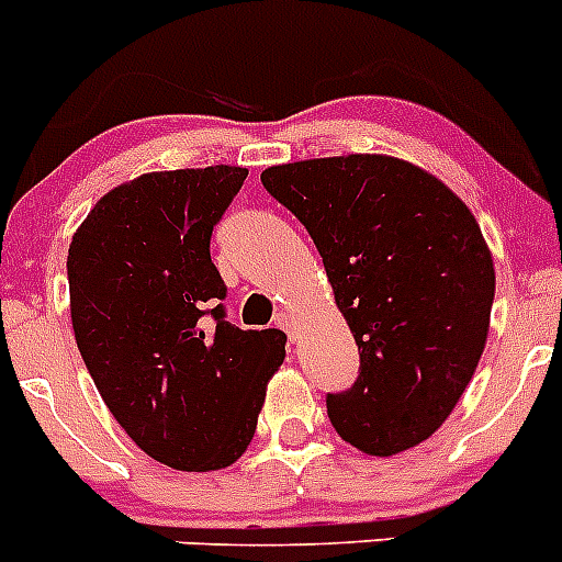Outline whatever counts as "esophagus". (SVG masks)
Instances as JSON below:
<instances>
[{
    "mask_svg": "<svg viewBox=\"0 0 562 562\" xmlns=\"http://www.w3.org/2000/svg\"><path fill=\"white\" fill-rule=\"evenodd\" d=\"M274 324H277V327H280V329H285L288 338H291V340H296V338H299V324H296V318L291 316V313L280 311V313H277Z\"/></svg>",
    "mask_w": 562,
    "mask_h": 562,
    "instance_id": "1",
    "label": "esophagus"
}]
</instances>
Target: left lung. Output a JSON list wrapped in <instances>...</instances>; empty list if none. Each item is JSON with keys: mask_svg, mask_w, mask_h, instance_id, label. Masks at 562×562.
<instances>
[{"mask_svg": "<svg viewBox=\"0 0 562 562\" xmlns=\"http://www.w3.org/2000/svg\"><path fill=\"white\" fill-rule=\"evenodd\" d=\"M266 191L305 224L360 352L329 393L335 432L371 458L427 440L463 396L491 327L494 257L463 199L391 155L269 166Z\"/></svg>", "mask_w": 562, "mask_h": 562, "instance_id": "left-lung-1", "label": "left lung"}]
</instances>
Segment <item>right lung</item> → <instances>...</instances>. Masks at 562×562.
<instances>
[{
  "label": "right lung",
  "mask_w": 562,
  "mask_h": 562,
  "mask_svg": "<svg viewBox=\"0 0 562 562\" xmlns=\"http://www.w3.org/2000/svg\"><path fill=\"white\" fill-rule=\"evenodd\" d=\"M249 171H149L104 193L68 246L77 346L124 432L177 471L233 465L255 438L280 329L224 318L210 235Z\"/></svg>",
  "instance_id": "obj_1"
}]
</instances>
